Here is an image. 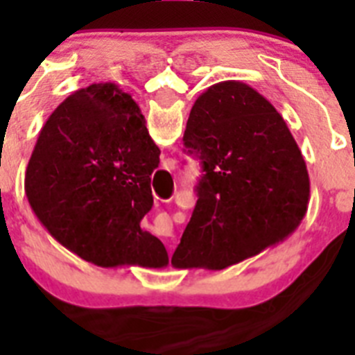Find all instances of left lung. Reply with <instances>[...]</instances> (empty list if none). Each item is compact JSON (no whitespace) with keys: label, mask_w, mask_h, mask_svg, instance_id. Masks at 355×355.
<instances>
[{"label":"left lung","mask_w":355,"mask_h":355,"mask_svg":"<svg viewBox=\"0 0 355 355\" xmlns=\"http://www.w3.org/2000/svg\"><path fill=\"white\" fill-rule=\"evenodd\" d=\"M200 159L192 218L172 266L222 270L284 240L309 202V175L277 110L241 81L197 97L183 137Z\"/></svg>","instance_id":"left-lung-1"}]
</instances>
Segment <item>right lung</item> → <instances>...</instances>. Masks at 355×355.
Returning <instances> with one entry per match:
<instances>
[{
    "instance_id": "add662e5",
    "label": "right lung",
    "mask_w": 355,
    "mask_h": 355,
    "mask_svg": "<svg viewBox=\"0 0 355 355\" xmlns=\"http://www.w3.org/2000/svg\"><path fill=\"white\" fill-rule=\"evenodd\" d=\"M159 149L130 94L94 83L65 99L28 162V202L49 234L97 266L162 268L168 254L140 227L153 208Z\"/></svg>"
}]
</instances>
